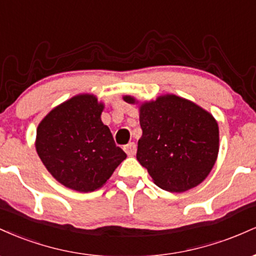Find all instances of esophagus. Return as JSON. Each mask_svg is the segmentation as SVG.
<instances>
[{"label": "esophagus", "mask_w": 256, "mask_h": 256, "mask_svg": "<svg viewBox=\"0 0 256 256\" xmlns=\"http://www.w3.org/2000/svg\"><path fill=\"white\" fill-rule=\"evenodd\" d=\"M124 150H125L126 154L128 155V156H134V155L136 154V152H137V146L134 142H131V143H128V146H124Z\"/></svg>", "instance_id": "34e87169"}]
</instances>
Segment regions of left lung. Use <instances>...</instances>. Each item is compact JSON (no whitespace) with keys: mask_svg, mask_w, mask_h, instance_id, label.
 <instances>
[{"mask_svg":"<svg viewBox=\"0 0 256 256\" xmlns=\"http://www.w3.org/2000/svg\"><path fill=\"white\" fill-rule=\"evenodd\" d=\"M128 104L134 98L125 96ZM142 137L137 160L161 189L182 192L210 174L219 152L216 119L198 104L176 95L140 106Z\"/></svg>","mask_w":256,"mask_h":256,"instance_id":"1","label":"left lung"}]
</instances>
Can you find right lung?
Wrapping results in <instances>:
<instances>
[{"label":"right lung","mask_w":256,"mask_h":256,"mask_svg":"<svg viewBox=\"0 0 256 256\" xmlns=\"http://www.w3.org/2000/svg\"><path fill=\"white\" fill-rule=\"evenodd\" d=\"M102 110L104 104L95 96L78 95L54 108L38 125V156L52 177L70 189H98L126 158L101 122Z\"/></svg>","instance_id":"obj_1"}]
</instances>
